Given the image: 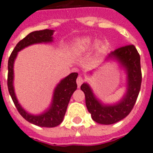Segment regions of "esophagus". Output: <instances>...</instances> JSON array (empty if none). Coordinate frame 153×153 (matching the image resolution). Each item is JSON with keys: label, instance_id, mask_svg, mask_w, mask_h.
<instances>
[{"label": "esophagus", "instance_id": "1", "mask_svg": "<svg viewBox=\"0 0 153 153\" xmlns=\"http://www.w3.org/2000/svg\"><path fill=\"white\" fill-rule=\"evenodd\" d=\"M83 81H84V79H83V78L82 76H79L78 78H77V80H76V82H77V85H78V87H80L81 85L82 84Z\"/></svg>", "mask_w": 153, "mask_h": 153}]
</instances>
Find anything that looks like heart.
<instances>
[{
  "label": "heart",
  "mask_w": 153,
  "mask_h": 153,
  "mask_svg": "<svg viewBox=\"0 0 153 153\" xmlns=\"http://www.w3.org/2000/svg\"><path fill=\"white\" fill-rule=\"evenodd\" d=\"M92 45V40L89 38H83V39H81L78 41L77 43V47L79 49V50H85V49L88 48ZM98 46H100V43H98Z\"/></svg>",
  "instance_id": "obj_1"
}]
</instances>
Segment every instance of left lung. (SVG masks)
<instances>
[{"label":"left lung","mask_w":153,"mask_h":153,"mask_svg":"<svg viewBox=\"0 0 153 153\" xmlns=\"http://www.w3.org/2000/svg\"><path fill=\"white\" fill-rule=\"evenodd\" d=\"M114 57L126 68L128 91L117 104L105 106L96 100L88 85L84 83L81 89L85 96V104L92 120L102 124H112L120 121L130 114L135 104L142 84L140 55L134 45H126L111 52L107 58Z\"/></svg>","instance_id":"8db88e82"}]
</instances>
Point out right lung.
Listing matches in <instances>:
<instances>
[{
  "label": "right lung",
  "mask_w": 153,
  "mask_h": 153,
  "mask_svg": "<svg viewBox=\"0 0 153 153\" xmlns=\"http://www.w3.org/2000/svg\"><path fill=\"white\" fill-rule=\"evenodd\" d=\"M53 30L51 29H44V30L35 31L30 33L29 35L20 40L14 48L13 51L9 57L8 64H7V88L11 99L14 102L15 107L17 108L19 113L23 118L32 124L39 127L44 128H53L62 122L64 117L66 113L67 107L70 101L71 96H72L73 92L76 90L77 84L76 79L78 77V73L73 72L67 76L65 79L61 80V82L57 85V88H55L53 102L51 108L44 114L34 116L26 113L19 105L13 87V65L15 59L17 56L19 51L23 48L28 47L29 45L39 43H50L52 42V36Z\"/></svg>",
  "instance_id": "obj_1"
}]
</instances>
